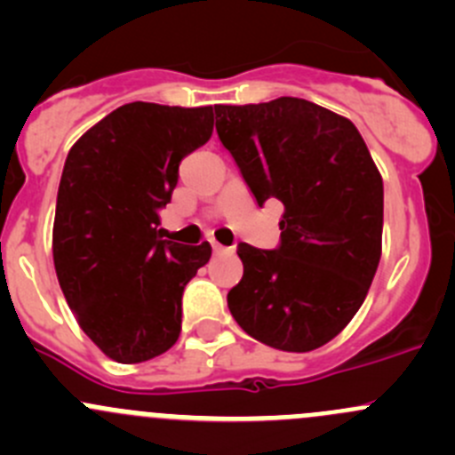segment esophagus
<instances>
[{
	"label": "esophagus",
	"instance_id": "obj_1",
	"mask_svg": "<svg viewBox=\"0 0 455 455\" xmlns=\"http://www.w3.org/2000/svg\"><path fill=\"white\" fill-rule=\"evenodd\" d=\"M211 249H213V253H228V251H231V249H227V246L218 244L215 240H211Z\"/></svg>",
	"mask_w": 455,
	"mask_h": 455
}]
</instances>
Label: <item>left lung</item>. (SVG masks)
Segmentation results:
<instances>
[{
	"label": "left lung",
	"mask_w": 455,
	"mask_h": 455,
	"mask_svg": "<svg viewBox=\"0 0 455 455\" xmlns=\"http://www.w3.org/2000/svg\"><path fill=\"white\" fill-rule=\"evenodd\" d=\"M215 130L257 206L279 200V244H237L227 301L246 334L283 352L337 337L380 261L383 180L355 123L304 99L215 105Z\"/></svg>",
	"instance_id": "1"
}]
</instances>
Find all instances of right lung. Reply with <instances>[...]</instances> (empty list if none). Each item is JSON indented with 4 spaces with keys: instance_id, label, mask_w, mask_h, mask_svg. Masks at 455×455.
Segmentation results:
<instances>
[{
    "instance_id": "obj_1",
    "label": "right lung",
    "mask_w": 455,
    "mask_h": 455,
    "mask_svg": "<svg viewBox=\"0 0 455 455\" xmlns=\"http://www.w3.org/2000/svg\"><path fill=\"white\" fill-rule=\"evenodd\" d=\"M213 134V108L127 103L68 154L54 211L59 286L109 359L142 363L180 337L182 292L211 246L163 240L182 158Z\"/></svg>"
}]
</instances>
